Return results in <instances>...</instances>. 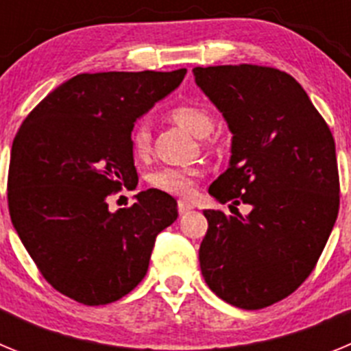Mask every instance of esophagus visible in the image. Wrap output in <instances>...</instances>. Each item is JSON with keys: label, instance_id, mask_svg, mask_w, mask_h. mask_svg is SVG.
<instances>
[{"label": "esophagus", "instance_id": "esophagus-1", "mask_svg": "<svg viewBox=\"0 0 351 351\" xmlns=\"http://www.w3.org/2000/svg\"><path fill=\"white\" fill-rule=\"evenodd\" d=\"M178 209H179V214H186V213H190V210H193L195 207H193V204L186 202V200H179Z\"/></svg>", "mask_w": 351, "mask_h": 351}]
</instances>
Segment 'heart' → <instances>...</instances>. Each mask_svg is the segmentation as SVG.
<instances>
[{"label":"heart","mask_w":351,"mask_h":351,"mask_svg":"<svg viewBox=\"0 0 351 351\" xmlns=\"http://www.w3.org/2000/svg\"><path fill=\"white\" fill-rule=\"evenodd\" d=\"M173 123L195 137H207L214 128V119L209 110L197 105H179L170 112ZM132 147L137 156H145L151 147V128L147 123H138L132 132ZM200 178L198 169H176L163 167L147 176V182L163 193L176 197H190L195 190V182Z\"/></svg>","instance_id":"heart-1"}]
</instances>
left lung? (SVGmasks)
Here are the masks:
<instances>
[{
  "instance_id": "8db88e82",
  "label": "left lung",
  "mask_w": 351,
  "mask_h": 351,
  "mask_svg": "<svg viewBox=\"0 0 351 351\" xmlns=\"http://www.w3.org/2000/svg\"><path fill=\"white\" fill-rule=\"evenodd\" d=\"M232 133L228 169L209 195L250 213L204 210L198 258L207 287L235 308L295 291L320 258L339 210L336 144L299 82L256 64L193 68Z\"/></svg>"
}]
</instances>
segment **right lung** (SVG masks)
<instances>
[{"mask_svg":"<svg viewBox=\"0 0 351 351\" xmlns=\"http://www.w3.org/2000/svg\"><path fill=\"white\" fill-rule=\"evenodd\" d=\"M173 71L80 73L49 93L14 138L8 209L42 276L86 306L125 297L142 281L156 235L178 219L160 190L116 213L107 197L138 181L132 132L179 88Z\"/></svg>","mask_w":351,"mask_h":351,"instance_id":"1","label":"right lung"}]
</instances>
